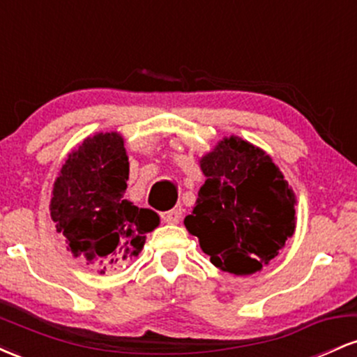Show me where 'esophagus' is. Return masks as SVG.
<instances>
[{"instance_id": "1", "label": "esophagus", "mask_w": 357, "mask_h": 357, "mask_svg": "<svg viewBox=\"0 0 357 357\" xmlns=\"http://www.w3.org/2000/svg\"><path fill=\"white\" fill-rule=\"evenodd\" d=\"M181 215H183L181 208L176 206V208H173V210L161 213V218H162V221H165V223H179V220H181Z\"/></svg>"}]
</instances>
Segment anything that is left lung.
I'll list each match as a JSON object with an SVG mask.
<instances>
[{
  "label": "left lung",
  "instance_id": "1",
  "mask_svg": "<svg viewBox=\"0 0 357 357\" xmlns=\"http://www.w3.org/2000/svg\"><path fill=\"white\" fill-rule=\"evenodd\" d=\"M199 162L206 181L184 218L188 231L223 272H258L294 235L296 195L270 155L240 137L223 139Z\"/></svg>",
  "mask_w": 357,
  "mask_h": 357
}]
</instances>
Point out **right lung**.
<instances>
[{"label": "right lung", "instance_id": "add662e5", "mask_svg": "<svg viewBox=\"0 0 357 357\" xmlns=\"http://www.w3.org/2000/svg\"><path fill=\"white\" fill-rule=\"evenodd\" d=\"M127 179L124 139L107 132L85 139L53 186L50 213L56 231L63 233L73 257L100 273L137 257L146 233L159 225L154 211L124 199Z\"/></svg>", "mask_w": 357, "mask_h": 357}]
</instances>
